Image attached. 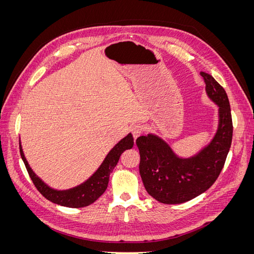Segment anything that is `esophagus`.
Here are the masks:
<instances>
[{
	"instance_id": "obj_1",
	"label": "esophagus",
	"mask_w": 254,
	"mask_h": 254,
	"mask_svg": "<svg viewBox=\"0 0 254 254\" xmlns=\"http://www.w3.org/2000/svg\"><path fill=\"white\" fill-rule=\"evenodd\" d=\"M145 130H146V126L142 124V123H137V124L133 125L131 128V131L134 139H137L141 134H143L145 132Z\"/></svg>"
}]
</instances>
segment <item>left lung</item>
I'll list each match as a JSON object with an SVG mask.
<instances>
[{"instance_id": "1", "label": "left lung", "mask_w": 254, "mask_h": 254, "mask_svg": "<svg viewBox=\"0 0 254 254\" xmlns=\"http://www.w3.org/2000/svg\"><path fill=\"white\" fill-rule=\"evenodd\" d=\"M206 95L218 107L213 139L195 155L180 157L162 137L148 133L136 139L140 175L147 193L165 204H178L204 193L216 181L232 142V117L225 89L213 76L200 72Z\"/></svg>"}]
</instances>
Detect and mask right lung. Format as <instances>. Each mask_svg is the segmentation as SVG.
<instances>
[{"instance_id": "1", "label": "right lung", "mask_w": 254, "mask_h": 254, "mask_svg": "<svg viewBox=\"0 0 254 254\" xmlns=\"http://www.w3.org/2000/svg\"><path fill=\"white\" fill-rule=\"evenodd\" d=\"M133 136L131 133H128L125 137L117 143V145L108 152V155L104 159L103 163L92 175L89 179L77 187L71 188L68 190H56L48 186L40 177H38L36 173L29 166L27 160L23 152L21 142H20V153L23 162L25 164L26 170L30 179L34 182L35 187L40 193L48 199V200L67 207H83L90 205L96 201L101 197L108 187L109 177L113 168L117 166L120 157L126 149L133 147Z\"/></svg>"}]
</instances>
